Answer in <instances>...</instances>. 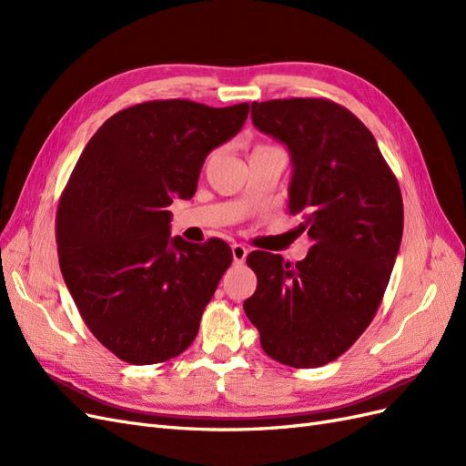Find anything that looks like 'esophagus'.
Listing matches in <instances>:
<instances>
[{"instance_id":"esophagus-1","label":"esophagus","mask_w":466,"mask_h":466,"mask_svg":"<svg viewBox=\"0 0 466 466\" xmlns=\"http://www.w3.org/2000/svg\"><path fill=\"white\" fill-rule=\"evenodd\" d=\"M231 252H233V260H235L237 264H241V262H245V258H247V255H248V248H247L245 245H241V243H235V245L231 247Z\"/></svg>"}]
</instances>
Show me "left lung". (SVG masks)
<instances>
[{"instance_id": "left-lung-1", "label": "left lung", "mask_w": 466, "mask_h": 466, "mask_svg": "<svg viewBox=\"0 0 466 466\" xmlns=\"http://www.w3.org/2000/svg\"><path fill=\"white\" fill-rule=\"evenodd\" d=\"M257 128L286 144L289 214L313 247L299 262L255 250L257 291L243 307L272 360L313 370L370 327L397 260L404 208L397 177L363 122L327 98L252 103Z\"/></svg>"}]
</instances>
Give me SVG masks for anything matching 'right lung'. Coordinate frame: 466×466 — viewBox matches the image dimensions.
I'll return each mask as SVG.
<instances>
[{
	"mask_svg": "<svg viewBox=\"0 0 466 466\" xmlns=\"http://www.w3.org/2000/svg\"><path fill=\"white\" fill-rule=\"evenodd\" d=\"M247 115L248 103L147 101L110 116L83 149L58 204L56 243L79 315L116 358L161 363L198 334L233 255L221 238L171 237L165 208L192 198L208 153Z\"/></svg>",
	"mask_w": 466,
	"mask_h": 466,
	"instance_id": "right-lung-1",
	"label": "right lung"
}]
</instances>
